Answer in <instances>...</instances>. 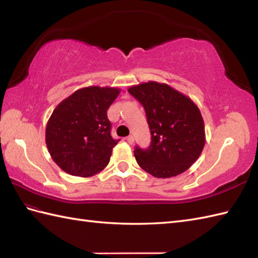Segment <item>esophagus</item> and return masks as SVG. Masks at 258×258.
<instances>
[{
    "instance_id": "obj_1",
    "label": "esophagus",
    "mask_w": 258,
    "mask_h": 258,
    "mask_svg": "<svg viewBox=\"0 0 258 258\" xmlns=\"http://www.w3.org/2000/svg\"><path fill=\"white\" fill-rule=\"evenodd\" d=\"M126 140H127V142H128L129 144H131V145L135 143V138L132 137V136H129V137H127V138H126Z\"/></svg>"
}]
</instances>
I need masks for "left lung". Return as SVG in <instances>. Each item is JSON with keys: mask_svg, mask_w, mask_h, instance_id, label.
Returning a JSON list of instances; mask_svg holds the SVG:
<instances>
[{"mask_svg": "<svg viewBox=\"0 0 258 258\" xmlns=\"http://www.w3.org/2000/svg\"><path fill=\"white\" fill-rule=\"evenodd\" d=\"M128 91L143 105L152 135L147 150L136 148L138 165L159 178L185 172L206 144L205 121L197 104L165 83H141Z\"/></svg>", "mask_w": 258, "mask_h": 258, "instance_id": "left-lung-1", "label": "left lung"}]
</instances>
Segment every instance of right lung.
<instances>
[{
	"instance_id": "obj_1",
	"label": "right lung",
	"mask_w": 258,
	"mask_h": 258,
	"mask_svg": "<svg viewBox=\"0 0 258 258\" xmlns=\"http://www.w3.org/2000/svg\"><path fill=\"white\" fill-rule=\"evenodd\" d=\"M119 92L117 87L89 86L54 108L46 124L45 141L52 160L64 172L90 177L108 165L119 140L111 136L106 112Z\"/></svg>"
}]
</instances>
